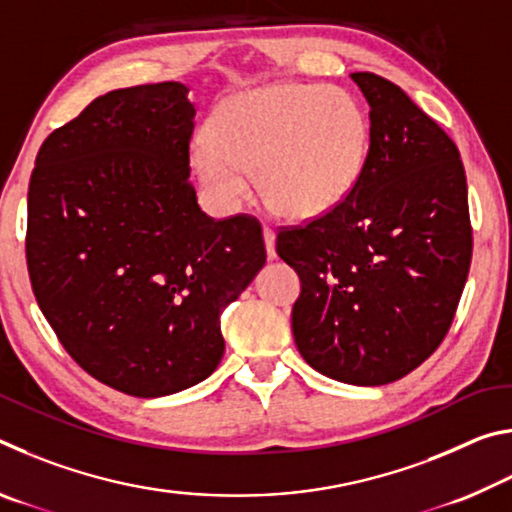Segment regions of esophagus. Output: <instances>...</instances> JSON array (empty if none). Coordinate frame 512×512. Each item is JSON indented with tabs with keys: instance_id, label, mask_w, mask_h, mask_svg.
<instances>
[{
	"instance_id": "esophagus-1",
	"label": "esophagus",
	"mask_w": 512,
	"mask_h": 512,
	"mask_svg": "<svg viewBox=\"0 0 512 512\" xmlns=\"http://www.w3.org/2000/svg\"><path fill=\"white\" fill-rule=\"evenodd\" d=\"M264 246H266L268 259H275L277 257V253H275V232L268 228V225H264Z\"/></svg>"
}]
</instances>
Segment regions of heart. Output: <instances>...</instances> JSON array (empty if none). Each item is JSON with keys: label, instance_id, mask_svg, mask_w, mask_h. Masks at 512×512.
<instances>
[{"label": "heart", "instance_id": "1", "mask_svg": "<svg viewBox=\"0 0 512 512\" xmlns=\"http://www.w3.org/2000/svg\"><path fill=\"white\" fill-rule=\"evenodd\" d=\"M210 135L192 144L201 185L225 210L253 192L291 219H318L348 201L370 151L359 101L318 83H273L216 103Z\"/></svg>", "mask_w": 512, "mask_h": 512}]
</instances>
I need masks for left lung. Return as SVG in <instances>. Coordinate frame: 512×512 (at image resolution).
Masks as SVG:
<instances>
[{"mask_svg":"<svg viewBox=\"0 0 512 512\" xmlns=\"http://www.w3.org/2000/svg\"><path fill=\"white\" fill-rule=\"evenodd\" d=\"M352 81L370 106L363 176L334 212L277 232L296 268L293 339L311 368L384 386L429 359L452 325L472 262L465 169L443 128L402 88Z\"/></svg>","mask_w":512,"mask_h":512,"instance_id":"1","label":"left lung"}]
</instances>
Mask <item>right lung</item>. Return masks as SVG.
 Returning <instances> with one entry per match:
<instances>
[{"label": "right lung", "mask_w": 512, "mask_h": 512, "mask_svg": "<svg viewBox=\"0 0 512 512\" xmlns=\"http://www.w3.org/2000/svg\"><path fill=\"white\" fill-rule=\"evenodd\" d=\"M187 92L167 81L94 99L42 142L29 183L33 296L69 357L133 397L212 375L223 309L266 262L255 216L198 207Z\"/></svg>", "instance_id": "1"}]
</instances>
